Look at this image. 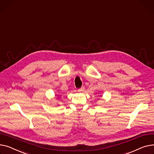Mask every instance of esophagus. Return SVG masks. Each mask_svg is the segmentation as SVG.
Wrapping results in <instances>:
<instances>
[{"instance_id":"obj_1","label":"esophagus","mask_w":154,"mask_h":154,"mask_svg":"<svg viewBox=\"0 0 154 154\" xmlns=\"http://www.w3.org/2000/svg\"><path fill=\"white\" fill-rule=\"evenodd\" d=\"M85 86H82V87H81V88H79V89H78V91H84V90H85Z\"/></svg>"}]
</instances>
